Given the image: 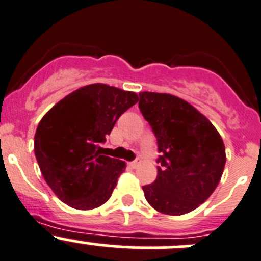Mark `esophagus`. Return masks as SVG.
<instances>
[{"label": "esophagus", "mask_w": 261, "mask_h": 261, "mask_svg": "<svg viewBox=\"0 0 261 261\" xmlns=\"http://www.w3.org/2000/svg\"><path fill=\"white\" fill-rule=\"evenodd\" d=\"M141 164V162L140 160H135V162H131V163H128V165H130L131 168H133V169H136V168L139 167V165Z\"/></svg>", "instance_id": "34e87169"}]
</instances>
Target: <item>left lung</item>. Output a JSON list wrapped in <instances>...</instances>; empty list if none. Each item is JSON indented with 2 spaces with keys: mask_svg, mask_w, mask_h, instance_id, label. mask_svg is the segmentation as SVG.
I'll return each mask as SVG.
<instances>
[{
  "mask_svg": "<svg viewBox=\"0 0 261 261\" xmlns=\"http://www.w3.org/2000/svg\"><path fill=\"white\" fill-rule=\"evenodd\" d=\"M139 107L162 152L154 183L143 187L158 212L180 216L213 193L226 163L225 144L211 121L196 107L169 93L140 92Z\"/></svg>",
  "mask_w": 261,
  "mask_h": 261,
  "instance_id": "8db88e82",
  "label": "left lung"
}]
</instances>
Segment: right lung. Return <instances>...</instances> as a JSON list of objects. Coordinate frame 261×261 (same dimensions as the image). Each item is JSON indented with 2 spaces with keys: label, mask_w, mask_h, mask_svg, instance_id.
<instances>
[{
  "label": "right lung",
  "mask_w": 261,
  "mask_h": 261,
  "mask_svg": "<svg viewBox=\"0 0 261 261\" xmlns=\"http://www.w3.org/2000/svg\"><path fill=\"white\" fill-rule=\"evenodd\" d=\"M138 101L135 92L93 83L73 91L43 116L34 150L44 179L60 201L75 210L109 201L126 163L102 155V144Z\"/></svg>",
  "instance_id": "right-lung-1"
}]
</instances>
